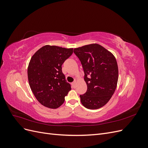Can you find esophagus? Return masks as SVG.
I'll return each mask as SVG.
<instances>
[{
	"label": "esophagus",
	"instance_id": "obj_1",
	"mask_svg": "<svg viewBox=\"0 0 148 148\" xmlns=\"http://www.w3.org/2000/svg\"><path fill=\"white\" fill-rule=\"evenodd\" d=\"M76 83H77V82H76V81H75L74 82H73L72 83H71V85H72V86H73V88H75L76 87Z\"/></svg>",
	"mask_w": 148,
	"mask_h": 148
}]
</instances>
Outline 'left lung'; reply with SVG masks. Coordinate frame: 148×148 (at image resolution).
Returning a JSON list of instances; mask_svg holds the SVG:
<instances>
[{
    "label": "left lung",
    "mask_w": 148,
    "mask_h": 148,
    "mask_svg": "<svg viewBox=\"0 0 148 148\" xmlns=\"http://www.w3.org/2000/svg\"><path fill=\"white\" fill-rule=\"evenodd\" d=\"M74 53L82 64L87 91L80 95V101L89 109L105 106L117 87L119 70L114 56L98 44L74 49Z\"/></svg>",
    "instance_id": "obj_1"
}]
</instances>
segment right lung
<instances>
[{
    "label": "right lung",
    "mask_w": 148,
    "mask_h": 148,
    "mask_svg": "<svg viewBox=\"0 0 148 148\" xmlns=\"http://www.w3.org/2000/svg\"><path fill=\"white\" fill-rule=\"evenodd\" d=\"M73 49L46 45L31 57L28 67V82L35 97L42 106L58 108L71 90L62 65L72 54Z\"/></svg>",
    "instance_id": "obj_1"
}]
</instances>
